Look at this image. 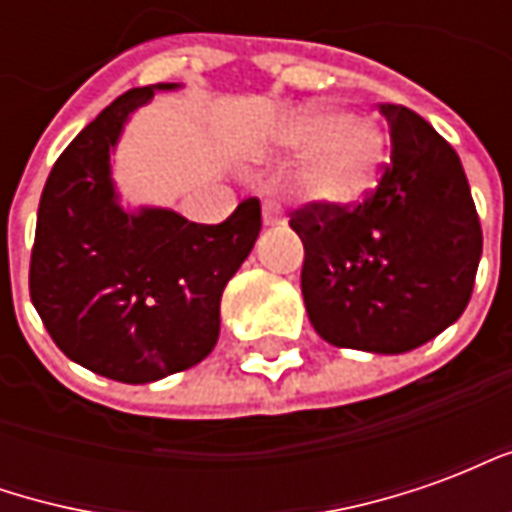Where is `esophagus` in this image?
<instances>
[{
    "label": "esophagus",
    "instance_id": "obj_1",
    "mask_svg": "<svg viewBox=\"0 0 512 512\" xmlns=\"http://www.w3.org/2000/svg\"><path fill=\"white\" fill-rule=\"evenodd\" d=\"M263 224L266 227L285 224V216H282V208H279L277 200H263Z\"/></svg>",
    "mask_w": 512,
    "mask_h": 512
}]
</instances>
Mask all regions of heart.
Segmentation results:
<instances>
[{"instance_id": "1", "label": "heart", "mask_w": 512, "mask_h": 512, "mask_svg": "<svg viewBox=\"0 0 512 512\" xmlns=\"http://www.w3.org/2000/svg\"><path fill=\"white\" fill-rule=\"evenodd\" d=\"M285 150H310L299 169V189L323 205H354L376 186L386 158V136L373 120L337 117L332 106L290 112L277 134Z\"/></svg>"}]
</instances>
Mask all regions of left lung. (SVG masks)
<instances>
[{
	"label": "left lung",
	"mask_w": 512,
	"mask_h": 512,
	"mask_svg": "<svg viewBox=\"0 0 512 512\" xmlns=\"http://www.w3.org/2000/svg\"><path fill=\"white\" fill-rule=\"evenodd\" d=\"M392 156L356 205L310 202L290 216L304 244L301 293L337 348L406 354L461 318L483 255L461 158L428 120L381 104Z\"/></svg>",
	"instance_id": "obj_1"
}]
</instances>
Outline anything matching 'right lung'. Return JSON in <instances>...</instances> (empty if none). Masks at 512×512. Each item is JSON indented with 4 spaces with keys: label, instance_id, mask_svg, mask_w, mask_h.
<instances>
[{
    "label": "right lung",
    "instance_id": "obj_1",
    "mask_svg": "<svg viewBox=\"0 0 512 512\" xmlns=\"http://www.w3.org/2000/svg\"><path fill=\"white\" fill-rule=\"evenodd\" d=\"M175 87H136L112 101L62 150L40 194L32 304L62 354L123 384H150L211 354L224 285L260 235L255 197L222 224L120 205L112 150L123 126L156 90Z\"/></svg>",
    "mask_w": 512,
    "mask_h": 512
}]
</instances>
